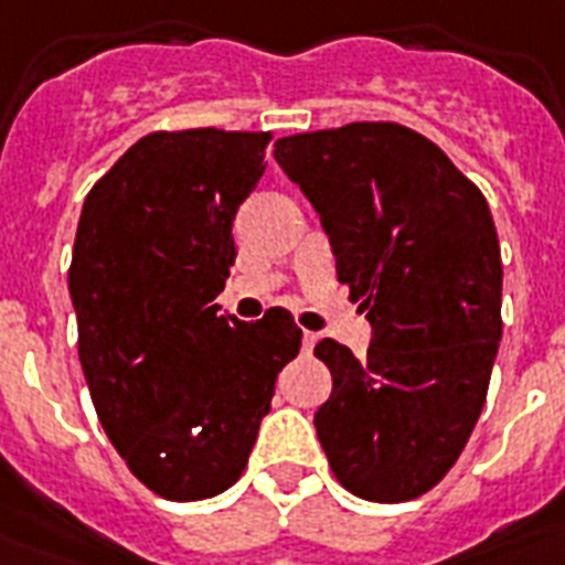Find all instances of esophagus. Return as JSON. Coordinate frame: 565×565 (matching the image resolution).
Segmentation results:
<instances>
[{
  "instance_id": "obj_1",
  "label": "esophagus",
  "mask_w": 565,
  "mask_h": 565,
  "mask_svg": "<svg viewBox=\"0 0 565 565\" xmlns=\"http://www.w3.org/2000/svg\"><path fill=\"white\" fill-rule=\"evenodd\" d=\"M317 340H320V334H313V331H305V334H301V347H305V352H311L313 347H317Z\"/></svg>"
}]
</instances>
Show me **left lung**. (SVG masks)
Listing matches in <instances>:
<instances>
[{"label": "left lung", "mask_w": 565, "mask_h": 565, "mask_svg": "<svg viewBox=\"0 0 565 565\" xmlns=\"http://www.w3.org/2000/svg\"><path fill=\"white\" fill-rule=\"evenodd\" d=\"M373 326L367 359L313 355L331 397L313 415L338 483L403 503L445 477L483 412L501 343V245L480 189L438 145L391 120L275 141Z\"/></svg>", "instance_id": "obj_1"}]
</instances>
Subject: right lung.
<instances>
[{
    "mask_svg": "<svg viewBox=\"0 0 565 565\" xmlns=\"http://www.w3.org/2000/svg\"><path fill=\"white\" fill-rule=\"evenodd\" d=\"M273 132L159 129L92 186L67 284L79 361L106 436L166 501L239 480L275 379L299 355L290 311L222 317L234 215L264 178Z\"/></svg>",
    "mask_w": 565,
    "mask_h": 565,
    "instance_id": "add662e5",
    "label": "right lung"
}]
</instances>
